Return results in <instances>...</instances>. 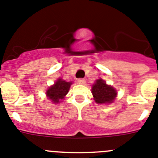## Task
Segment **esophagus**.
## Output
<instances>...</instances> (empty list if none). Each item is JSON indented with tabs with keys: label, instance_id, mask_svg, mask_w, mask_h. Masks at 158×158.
I'll return each instance as SVG.
<instances>
[{
	"label": "esophagus",
	"instance_id": "34e87169",
	"mask_svg": "<svg viewBox=\"0 0 158 158\" xmlns=\"http://www.w3.org/2000/svg\"><path fill=\"white\" fill-rule=\"evenodd\" d=\"M85 81H85L84 78H80V79H78L77 80V83L80 84V85H85Z\"/></svg>",
	"mask_w": 158,
	"mask_h": 158
}]
</instances>
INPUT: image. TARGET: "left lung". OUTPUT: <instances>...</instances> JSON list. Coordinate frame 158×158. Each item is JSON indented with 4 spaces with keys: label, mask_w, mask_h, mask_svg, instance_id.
Wrapping results in <instances>:
<instances>
[{
    "label": "left lung",
    "mask_w": 158,
    "mask_h": 158,
    "mask_svg": "<svg viewBox=\"0 0 158 158\" xmlns=\"http://www.w3.org/2000/svg\"><path fill=\"white\" fill-rule=\"evenodd\" d=\"M94 100L99 104L112 103L117 96V91L111 85H108L102 79L95 81L92 89Z\"/></svg>",
    "instance_id": "left-lung-1"
}]
</instances>
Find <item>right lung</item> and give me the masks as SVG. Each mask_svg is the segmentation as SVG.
<instances>
[{
	"instance_id": "add662e5",
	"label": "right lung",
	"mask_w": 158,
	"mask_h": 158,
	"mask_svg": "<svg viewBox=\"0 0 158 158\" xmlns=\"http://www.w3.org/2000/svg\"><path fill=\"white\" fill-rule=\"evenodd\" d=\"M71 85L72 82H67L62 78H59L54 85L49 87L47 90V97L54 103H59L61 102L62 99H64Z\"/></svg>"
}]
</instances>
